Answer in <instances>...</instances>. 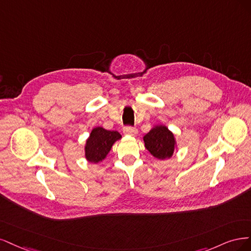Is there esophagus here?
Returning a JSON list of instances; mask_svg holds the SVG:
<instances>
[{
	"label": "esophagus",
	"instance_id": "34e87169",
	"mask_svg": "<svg viewBox=\"0 0 251 251\" xmlns=\"http://www.w3.org/2000/svg\"><path fill=\"white\" fill-rule=\"evenodd\" d=\"M124 133L129 134V135H135L137 133V129L131 126H127L124 128Z\"/></svg>",
	"mask_w": 251,
	"mask_h": 251
}]
</instances>
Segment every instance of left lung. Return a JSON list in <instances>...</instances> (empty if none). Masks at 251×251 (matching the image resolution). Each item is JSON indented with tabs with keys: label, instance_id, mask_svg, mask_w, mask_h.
Returning a JSON list of instances; mask_svg holds the SVG:
<instances>
[{
	"label": "left lung",
	"instance_id": "8db88e82",
	"mask_svg": "<svg viewBox=\"0 0 251 251\" xmlns=\"http://www.w3.org/2000/svg\"><path fill=\"white\" fill-rule=\"evenodd\" d=\"M145 147L158 159L170 158L174 153L176 141L174 134L164 125H156L144 136Z\"/></svg>",
	"mask_w": 251,
	"mask_h": 251
}]
</instances>
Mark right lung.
<instances>
[{"instance_id": "1", "label": "right lung", "mask_w": 251, "mask_h": 251, "mask_svg": "<svg viewBox=\"0 0 251 251\" xmlns=\"http://www.w3.org/2000/svg\"><path fill=\"white\" fill-rule=\"evenodd\" d=\"M122 135L115 130H106L103 127L94 128L90 137L86 140L85 144V158L90 163L98 164L102 161L108 152L110 151L112 145Z\"/></svg>"}]
</instances>
